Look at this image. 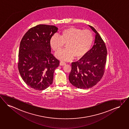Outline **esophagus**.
Instances as JSON below:
<instances>
[{
  "label": "esophagus",
  "mask_w": 129,
  "mask_h": 129,
  "mask_svg": "<svg viewBox=\"0 0 129 129\" xmlns=\"http://www.w3.org/2000/svg\"><path fill=\"white\" fill-rule=\"evenodd\" d=\"M66 65V63L63 61H61L60 62V65L61 66H64Z\"/></svg>",
  "instance_id": "obj_1"
}]
</instances>
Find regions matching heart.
I'll list each match as a JSON object with an SVG mask.
<instances>
[{
    "label": "heart",
    "mask_w": 129,
    "mask_h": 129,
    "mask_svg": "<svg viewBox=\"0 0 129 129\" xmlns=\"http://www.w3.org/2000/svg\"><path fill=\"white\" fill-rule=\"evenodd\" d=\"M93 41L92 32L75 27H70L62 30L59 36L54 35L50 39V45L54 52L58 51L66 43L67 48L56 53L57 58L63 60H70L83 56L90 50Z\"/></svg>",
    "instance_id": "heart-1"
}]
</instances>
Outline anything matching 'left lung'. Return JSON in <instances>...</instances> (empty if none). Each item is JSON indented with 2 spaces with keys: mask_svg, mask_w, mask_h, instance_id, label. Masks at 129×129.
<instances>
[{
  "mask_svg": "<svg viewBox=\"0 0 129 129\" xmlns=\"http://www.w3.org/2000/svg\"><path fill=\"white\" fill-rule=\"evenodd\" d=\"M89 27L96 34L94 45L79 60L72 63L69 76L70 83L79 89L92 87L101 80L105 72L107 54L105 44L96 30Z\"/></svg>",
  "mask_w": 129,
  "mask_h": 129,
  "instance_id": "8db88e82",
  "label": "left lung"
}]
</instances>
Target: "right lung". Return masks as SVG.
Instances as JSON below:
<instances>
[{
  "instance_id": "right-lung-1",
  "label": "right lung",
  "mask_w": 129,
  "mask_h": 129,
  "mask_svg": "<svg viewBox=\"0 0 129 129\" xmlns=\"http://www.w3.org/2000/svg\"><path fill=\"white\" fill-rule=\"evenodd\" d=\"M57 30L55 26L40 24L29 29L21 39L18 69L23 81L32 89L44 90L53 83L59 61L51 53L50 42Z\"/></svg>"
}]
</instances>
